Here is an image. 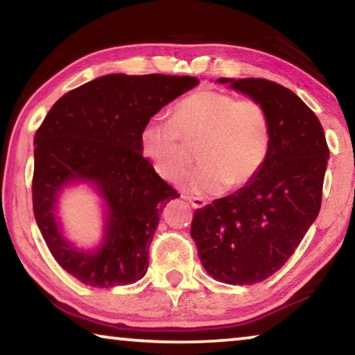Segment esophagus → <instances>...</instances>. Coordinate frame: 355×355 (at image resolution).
<instances>
[{
	"instance_id": "1",
	"label": "esophagus",
	"mask_w": 355,
	"mask_h": 355,
	"mask_svg": "<svg viewBox=\"0 0 355 355\" xmlns=\"http://www.w3.org/2000/svg\"><path fill=\"white\" fill-rule=\"evenodd\" d=\"M188 200H189V204L193 205V208H198V210H199V208H204L207 205V202L204 199H199V198H189Z\"/></svg>"
}]
</instances>
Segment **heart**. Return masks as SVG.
<instances>
[{
	"instance_id": "b5f03b06",
	"label": "heart",
	"mask_w": 355,
	"mask_h": 355,
	"mask_svg": "<svg viewBox=\"0 0 355 355\" xmlns=\"http://www.w3.org/2000/svg\"><path fill=\"white\" fill-rule=\"evenodd\" d=\"M267 110L254 99L218 89H199L173 110L172 120L153 118L140 132V150L155 171L177 183L198 148L200 167L183 183L189 194L210 198L250 184L270 150Z\"/></svg>"
}]
</instances>
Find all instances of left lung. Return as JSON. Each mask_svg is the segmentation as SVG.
<instances>
[{"label": "left lung", "mask_w": 355, "mask_h": 355, "mask_svg": "<svg viewBox=\"0 0 355 355\" xmlns=\"http://www.w3.org/2000/svg\"><path fill=\"white\" fill-rule=\"evenodd\" d=\"M216 82L263 105L270 150L250 184L196 210L191 237L210 277L254 284L288 262L318 218L329 147L318 116L289 88L266 78Z\"/></svg>", "instance_id": "8db88e82"}]
</instances>
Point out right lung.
<instances>
[{
  "mask_svg": "<svg viewBox=\"0 0 355 355\" xmlns=\"http://www.w3.org/2000/svg\"><path fill=\"white\" fill-rule=\"evenodd\" d=\"M199 85L183 76L107 74L53 104L35 136L33 211L55 261L93 288L132 284L145 277L162 208L180 198L140 150L145 123ZM88 184L103 202L105 226L93 249H78L58 216L62 191Z\"/></svg>",
  "mask_w": 355,
  "mask_h": 355,
  "instance_id": "right-lung-1",
  "label": "right lung"
}]
</instances>
